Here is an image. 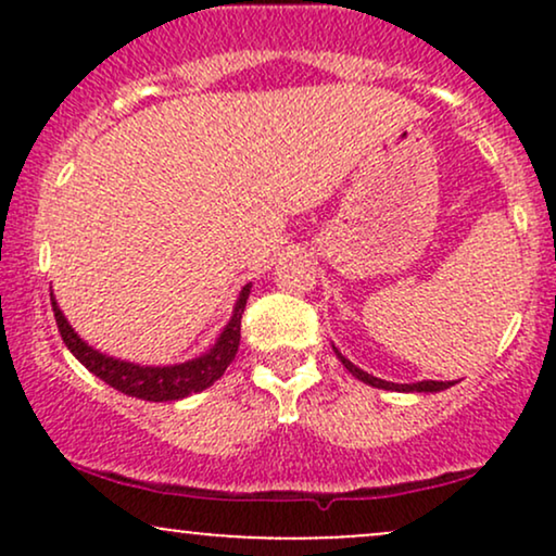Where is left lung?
Returning a JSON list of instances; mask_svg holds the SVG:
<instances>
[{
  "label": "left lung",
  "instance_id": "left-lung-1",
  "mask_svg": "<svg viewBox=\"0 0 556 556\" xmlns=\"http://www.w3.org/2000/svg\"><path fill=\"white\" fill-rule=\"evenodd\" d=\"M331 348H334V344H331ZM334 353H337V358L342 361V366L348 368L355 379L363 381V384H368V387H376V389H392V392H442V389H450L452 384H455V381H418V384H394V381L376 379V376L366 374L363 368L355 366V363H350L348 358H344L337 348H334Z\"/></svg>",
  "mask_w": 556,
  "mask_h": 556
}]
</instances>
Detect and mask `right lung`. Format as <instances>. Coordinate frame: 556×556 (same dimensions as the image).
I'll return each mask as SVG.
<instances>
[{
  "instance_id": "obj_1",
  "label": "right lung",
  "mask_w": 556,
  "mask_h": 556,
  "mask_svg": "<svg viewBox=\"0 0 556 556\" xmlns=\"http://www.w3.org/2000/svg\"><path fill=\"white\" fill-rule=\"evenodd\" d=\"M248 295H251V285H245L240 290L232 318H229L227 327L222 329V334L216 337L212 350L198 355L193 361L177 363V366H138V363L110 358V355L99 353V350H93L91 344L83 342L80 337L75 334V329L70 327L65 314H62L60 305H56L54 295H52V311L67 350L93 376H99L101 381H106V384L117 389V392L127 394V397H138L149 402H169V400L188 397V394L203 392V389L212 387L214 381L227 371V366L235 361V355H238V348H240V318H242V311H245Z\"/></svg>"
}]
</instances>
